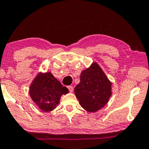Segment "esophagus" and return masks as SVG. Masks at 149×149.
I'll use <instances>...</instances> for the list:
<instances>
[{
    "mask_svg": "<svg viewBox=\"0 0 149 149\" xmlns=\"http://www.w3.org/2000/svg\"><path fill=\"white\" fill-rule=\"evenodd\" d=\"M68 88L69 89V91H70V92H72L73 91H74V87H73L72 86H69Z\"/></svg>",
    "mask_w": 149,
    "mask_h": 149,
    "instance_id": "1",
    "label": "esophagus"
}]
</instances>
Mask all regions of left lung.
Returning <instances> with one entry per match:
<instances>
[{"label":"left lung","instance_id":"8db88e82","mask_svg":"<svg viewBox=\"0 0 149 149\" xmlns=\"http://www.w3.org/2000/svg\"><path fill=\"white\" fill-rule=\"evenodd\" d=\"M74 92L82 108L90 112H96L108 103L112 95V83L96 63L82 71L80 82Z\"/></svg>","mask_w":149,"mask_h":149}]
</instances>
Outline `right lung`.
Segmentation results:
<instances>
[{
	"label": "right lung",
	"mask_w": 149,
	"mask_h": 149,
	"mask_svg": "<svg viewBox=\"0 0 149 149\" xmlns=\"http://www.w3.org/2000/svg\"><path fill=\"white\" fill-rule=\"evenodd\" d=\"M69 90L62 86L51 72L39 73L30 86L29 94L33 101L43 112L54 110L63 94Z\"/></svg>",
	"instance_id": "add662e5"
}]
</instances>
